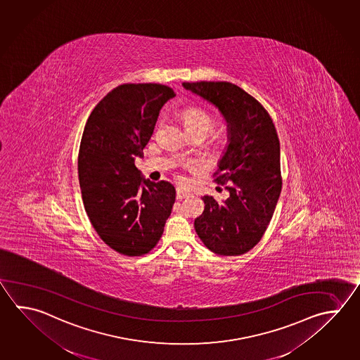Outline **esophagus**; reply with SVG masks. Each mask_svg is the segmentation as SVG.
<instances>
[{
    "mask_svg": "<svg viewBox=\"0 0 360 360\" xmlns=\"http://www.w3.org/2000/svg\"><path fill=\"white\" fill-rule=\"evenodd\" d=\"M187 196H188V192H186L184 188H176V200H182Z\"/></svg>",
    "mask_w": 360,
    "mask_h": 360,
    "instance_id": "34e87169",
    "label": "esophagus"
}]
</instances>
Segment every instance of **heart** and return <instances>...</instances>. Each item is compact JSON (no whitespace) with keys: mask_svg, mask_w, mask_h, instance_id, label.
I'll use <instances>...</instances> for the list:
<instances>
[{"mask_svg":"<svg viewBox=\"0 0 360 360\" xmlns=\"http://www.w3.org/2000/svg\"><path fill=\"white\" fill-rule=\"evenodd\" d=\"M182 117H184V126L187 131H196V129H202L205 132H210L211 129H214V118L211 117L206 110L200 108H190L184 109L182 112ZM163 120H159L158 122V127L162 124ZM190 167H196V163L190 162L188 163Z\"/></svg>","mask_w":360,"mask_h":360,"instance_id":"obj_1","label":"heart"}]
</instances>
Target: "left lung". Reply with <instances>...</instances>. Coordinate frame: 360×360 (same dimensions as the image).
<instances>
[{
    "label": "left lung",
    "instance_id": "left-lung-1",
    "mask_svg": "<svg viewBox=\"0 0 360 360\" xmlns=\"http://www.w3.org/2000/svg\"><path fill=\"white\" fill-rule=\"evenodd\" d=\"M182 85L214 104L228 127V146L214 181L229 196L224 201L202 197L204 212L195 219L197 236L217 255H243L261 240L281 192L278 132L262 104L231 82Z\"/></svg>",
    "mask_w": 360,
    "mask_h": 360
}]
</instances>
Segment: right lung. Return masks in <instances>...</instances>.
Listing matches in <instances>:
<instances>
[{
    "mask_svg": "<svg viewBox=\"0 0 360 360\" xmlns=\"http://www.w3.org/2000/svg\"><path fill=\"white\" fill-rule=\"evenodd\" d=\"M173 96L162 84H123L95 105L82 132L77 170L84 207L103 242L124 256L155 247L176 201L173 184L145 179L135 165Z\"/></svg>",
    "mask_w": 360,
    "mask_h": 360,
    "instance_id": "1",
    "label": "right lung"
}]
</instances>
